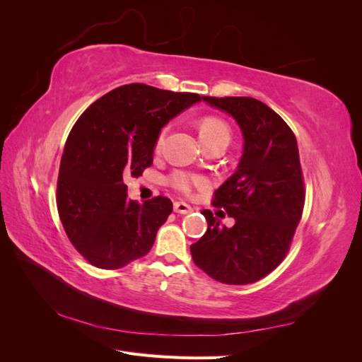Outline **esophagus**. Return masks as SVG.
<instances>
[{"label": "esophagus", "instance_id": "34e87169", "mask_svg": "<svg viewBox=\"0 0 362 362\" xmlns=\"http://www.w3.org/2000/svg\"><path fill=\"white\" fill-rule=\"evenodd\" d=\"M192 210H193V208L185 202L178 201V202L173 204V211L178 213V214H189V213H192Z\"/></svg>", "mask_w": 362, "mask_h": 362}]
</instances>
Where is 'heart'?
I'll use <instances>...</instances> for the list:
<instances>
[{
	"mask_svg": "<svg viewBox=\"0 0 362 362\" xmlns=\"http://www.w3.org/2000/svg\"><path fill=\"white\" fill-rule=\"evenodd\" d=\"M166 134H168V127H164L157 134L156 144H154L156 152H160L163 149ZM199 136L205 146L216 144V141H225V144H229V139H231V129H229L225 120L218 119L216 116H206L199 120ZM169 184L175 190H178L184 194H189L193 190V187L204 185L205 181L194 173L185 172V170H177L169 177Z\"/></svg>",
	"mask_w": 362,
	"mask_h": 362,
	"instance_id": "1",
	"label": "heart"
}]
</instances>
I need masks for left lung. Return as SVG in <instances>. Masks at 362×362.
Returning a JSON list of instances; mask_svg holds the SVG:
<instances>
[{"label": "left lung", "mask_w": 362, "mask_h": 362, "mask_svg": "<svg viewBox=\"0 0 362 362\" xmlns=\"http://www.w3.org/2000/svg\"><path fill=\"white\" fill-rule=\"evenodd\" d=\"M204 101L237 120L245 149L235 173L213 196V205L225 208L234 226H221L204 210L208 229L190 252L210 278L243 286L267 276L290 250L305 204L298 141L286 120L254 98Z\"/></svg>", "instance_id": "left-lung-1"}]
</instances>
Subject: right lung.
Here are the masks:
<instances>
[{
    "label": "right lung",
    "mask_w": 362,
    "mask_h": 362,
    "mask_svg": "<svg viewBox=\"0 0 362 362\" xmlns=\"http://www.w3.org/2000/svg\"><path fill=\"white\" fill-rule=\"evenodd\" d=\"M198 101V93L133 83L96 100L72 127L60 161L57 210L71 243L92 266L120 269L151 250L172 201H131L124 180L151 166L160 129Z\"/></svg>",
    "instance_id": "obj_1"
}]
</instances>
